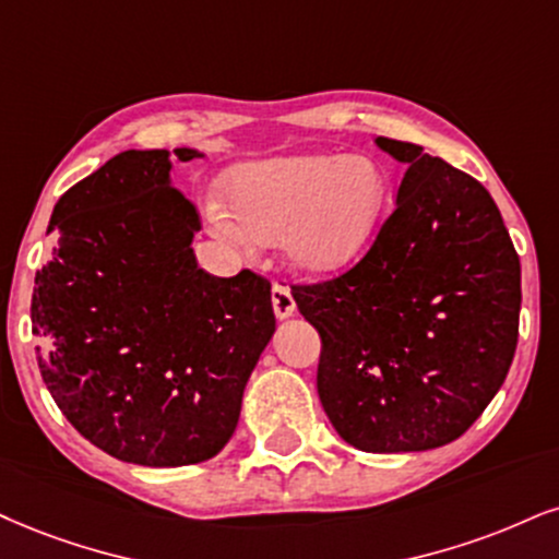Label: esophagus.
Returning <instances> with one entry per match:
<instances>
[{"label": "esophagus", "instance_id": "esophagus-1", "mask_svg": "<svg viewBox=\"0 0 559 559\" xmlns=\"http://www.w3.org/2000/svg\"><path fill=\"white\" fill-rule=\"evenodd\" d=\"M272 308H274V316H277V319L282 321V319H290V316L295 313V298H293V293L287 290L285 285H274L272 287Z\"/></svg>", "mask_w": 559, "mask_h": 559}]
</instances>
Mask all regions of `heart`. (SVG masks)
Returning <instances> with one entry per match:
<instances>
[{
	"label": "heart",
	"instance_id": "heart-1",
	"mask_svg": "<svg viewBox=\"0 0 559 559\" xmlns=\"http://www.w3.org/2000/svg\"><path fill=\"white\" fill-rule=\"evenodd\" d=\"M230 215L210 206V225L227 243L280 240L287 264L332 274L355 264L381 227L389 176L368 155H298L251 163L227 181Z\"/></svg>",
	"mask_w": 559,
	"mask_h": 559
}]
</instances>
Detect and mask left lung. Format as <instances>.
I'll return each mask as SVG.
<instances>
[{"mask_svg":"<svg viewBox=\"0 0 559 559\" xmlns=\"http://www.w3.org/2000/svg\"><path fill=\"white\" fill-rule=\"evenodd\" d=\"M376 144L406 165L396 210L360 264L293 298L321 336L316 385L344 443L430 451L464 436L506 381L521 261L477 178L419 144Z\"/></svg>","mask_w":559,"mask_h":559,"instance_id":"8db88e82","label":"left lung"}]
</instances>
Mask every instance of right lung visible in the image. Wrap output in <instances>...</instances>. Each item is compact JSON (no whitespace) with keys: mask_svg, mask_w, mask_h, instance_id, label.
<instances>
[{"mask_svg":"<svg viewBox=\"0 0 559 559\" xmlns=\"http://www.w3.org/2000/svg\"><path fill=\"white\" fill-rule=\"evenodd\" d=\"M170 168L168 150H127L74 183L53 206V253L31 302L38 368L61 415L140 466L217 456L274 334L264 277L199 269L191 240L202 225Z\"/></svg>","mask_w":559,"mask_h":559,"instance_id":"1","label":"right lung"}]
</instances>
